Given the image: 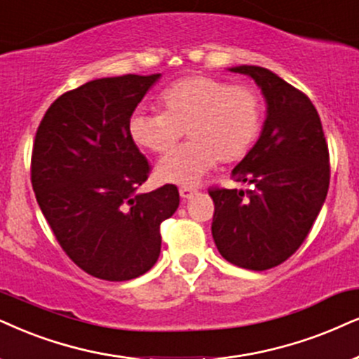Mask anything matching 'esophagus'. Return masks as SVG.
Returning <instances> with one entry per match:
<instances>
[{
  "label": "esophagus",
  "instance_id": "esophagus-1",
  "mask_svg": "<svg viewBox=\"0 0 359 359\" xmlns=\"http://www.w3.org/2000/svg\"><path fill=\"white\" fill-rule=\"evenodd\" d=\"M179 194H180V197H182V198H192L194 195L197 194V190L192 189V187H180Z\"/></svg>",
  "mask_w": 359,
  "mask_h": 359
}]
</instances>
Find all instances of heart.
<instances>
[{
	"instance_id": "heart-1",
	"label": "heart",
	"mask_w": 359,
	"mask_h": 359,
	"mask_svg": "<svg viewBox=\"0 0 359 359\" xmlns=\"http://www.w3.org/2000/svg\"><path fill=\"white\" fill-rule=\"evenodd\" d=\"M158 102L162 112L135 111L130 116V139L154 154L172 151L184 130L190 139L158 162L161 182L198 184L219 161L230 164L243 158L260 135L263 104L250 86L187 76L170 84Z\"/></svg>"
}]
</instances>
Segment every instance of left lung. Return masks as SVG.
<instances>
[{
    "label": "left lung",
    "instance_id": "8db88e82",
    "mask_svg": "<svg viewBox=\"0 0 359 359\" xmlns=\"http://www.w3.org/2000/svg\"><path fill=\"white\" fill-rule=\"evenodd\" d=\"M262 89L266 119L250 152L232 170L250 189H208L212 235L226 262L273 269L305 242L330 185V154L318 112L308 96L260 66H237Z\"/></svg>",
    "mask_w": 359,
    "mask_h": 359
}]
</instances>
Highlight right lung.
Here are the masks:
<instances>
[{"instance_id": "add662e5", "label": "right lung", "mask_w": 359, "mask_h": 359, "mask_svg": "<svg viewBox=\"0 0 359 359\" xmlns=\"http://www.w3.org/2000/svg\"><path fill=\"white\" fill-rule=\"evenodd\" d=\"M158 78L89 81L59 96L36 130V201L66 255L96 278L126 281L151 270L161 224L179 207L172 184L137 194L151 165L130 139L129 121Z\"/></svg>"}]
</instances>
